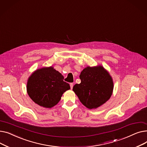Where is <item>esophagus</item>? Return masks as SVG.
<instances>
[{
	"instance_id": "34e87169",
	"label": "esophagus",
	"mask_w": 147,
	"mask_h": 147,
	"mask_svg": "<svg viewBox=\"0 0 147 147\" xmlns=\"http://www.w3.org/2000/svg\"><path fill=\"white\" fill-rule=\"evenodd\" d=\"M69 85H70V88H71V89H72L73 88V85H74L73 83H71L70 84H69Z\"/></svg>"
}]
</instances>
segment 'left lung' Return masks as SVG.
Listing matches in <instances>:
<instances>
[{
    "mask_svg": "<svg viewBox=\"0 0 147 147\" xmlns=\"http://www.w3.org/2000/svg\"><path fill=\"white\" fill-rule=\"evenodd\" d=\"M81 83L73 90L80 101L89 109H96L109 101L114 89L112 77L103 66L84 68L80 75Z\"/></svg>",
    "mask_w": 147,
    "mask_h": 147,
    "instance_id": "left-lung-1",
    "label": "left lung"
}]
</instances>
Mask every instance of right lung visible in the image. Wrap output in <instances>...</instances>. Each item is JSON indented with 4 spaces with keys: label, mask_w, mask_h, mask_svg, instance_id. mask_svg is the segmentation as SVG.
<instances>
[{
    "label": "right lung",
    "mask_w": 147,
    "mask_h": 147,
    "mask_svg": "<svg viewBox=\"0 0 147 147\" xmlns=\"http://www.w3.org/2000/svg\"><path fill=\"white\" fill-rule=\"evenodd\" d=\"M63 80L64 76L52 66L37 69L27 80V92L36 104L51 109L59 102L64 92L70 89L69 84Z\"/></svg>",
    "instance_id": "obj_1"
}]
</instances>
